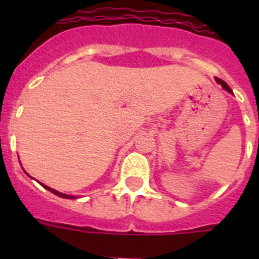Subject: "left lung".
<instances>
[{
  "mask_svg": "<svg viewBox=\"0 0 259 259\" xmlns=\"http://www.w3.org/2000/svg\"><path fill=\"white\" fill-rule=\"evenodd\" d=\"M215 79H217V82L219 83V84H222V87H223V89L227 90V91H229V93H233V91H231V89H230L229 84H227V83L223 82V80H222V79H219V78H215Z\"/></svg>",
  "mask_w": 259,
  "mask_h": 259,
  "instance_id": "left-lung-1",
  "label": "left lung"
}]
</instances>
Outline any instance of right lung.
<instances>
[{"label":"right lung","mask_w":259,"mask_h":259,"mask_svg":"<svg viewBox=\"0 0 259 259\" xmlns=\"http://www.w3.org/2000/svg\"><path fill=\"white\" fill-rule=\"evenodd\" d=\"M42 187L48 189V191H51V192H52V193H55V195H58V196L64 197V199H72V197H74V196H71V195H66V193H62V192H59V191H55V189L50 188V187H47V185H42Z\"/></svg>","instance_id":"obj_1"}]
</instances>
